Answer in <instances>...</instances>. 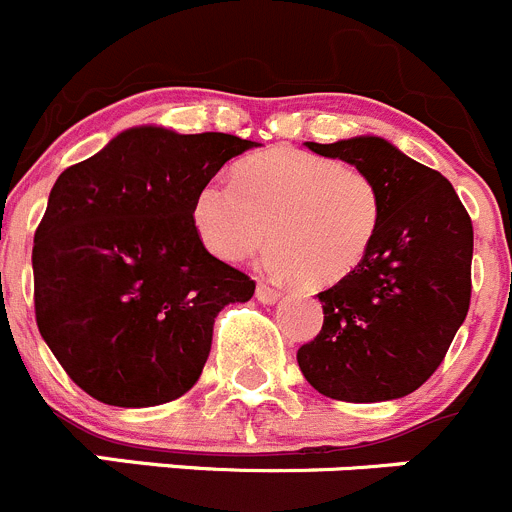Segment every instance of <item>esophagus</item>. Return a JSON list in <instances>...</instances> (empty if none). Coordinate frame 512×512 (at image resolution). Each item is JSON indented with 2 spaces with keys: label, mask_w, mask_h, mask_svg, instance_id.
Masks as SVG:
<instances>
[{
  "label": "esophagus",
  "mask_w": 512,
  "mask_h": 512,
  "mask_svg": "<svg viewBox=\"0 0 512 512\" xmlns=\"http://www.w3.org/2000/svg\"><path fill=\"white\" fill-rule=\"evenodd\" d=\"M255 298L260 300L262 305H275L280 300V293L275 288H270V285L260 283V285H257V290H255Z\"/></svg>",
  "instance_id": "esophagus-1"
}]
</instances>
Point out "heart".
<instances>
[{"label": "heart", "instance_id": "1", "mask_svg": "<svg viewBox=\"0 0 512 512\" xmlns=\"http://www.w3.org/2000/svg\"><path fill=\"white\" fill-rule=\"evenodd\" d=\"M234 184L209 179L191 197V227L224 262L267 240L262 272L313 288L341 283L369 257L384 219L381 189L366 171L328 156L270 148L234 166Z\"/></svg>", "mask_w": 512, "mask_h": 512}]
</instances>
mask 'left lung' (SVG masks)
<instances>
[{
  "label": "left lung",
  "instance_id": "obj_1",
  "mask_svg": "<svg viewBox=\"0 0 512 512\" xmlns=\"http://www.w3.org/2000/svg\"><path fill=\"white\" fill-rule=\"evenodd\" d=\"M366 171L384 197L379 234L356 270L318 293L323 328L298 351L308 384L353 404L412 394L442 364L470 308L472 222L439 171L381 136L305 143Z\"/></svg>",
  "mask_w": 512,
  "mask_h": 512
}]
</instances>
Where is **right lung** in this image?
I'll use <instances>...</instances> for the list:
<instances>
[{
    "mask_svg": "<svg viewBox=\"0 0 512 512\" xmlns=\"http://www.w3.org/2000/svg\"><path fill=\"white\" fill-rule=\"evenodd\" d=\"M255 146L136 126L57 176L32 250L37 328L93 399L156 407L197 384L214 318L255 283L209 255L191 197Z\"/></svg>",
    "mask_w": 512,
    "mask_h": 512,
    "instance_id": "right-lung-1",
    "label": "right lung"
}]
</instances>
